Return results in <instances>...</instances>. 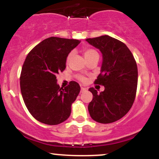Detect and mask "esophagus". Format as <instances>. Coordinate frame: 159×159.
Wrapping results in <instances>:
<instances>
[{"instance_id": "obj_1", "label": "esophagus", "mask_w": 159, "mask_h": 159, "mask_svg": "<svg viewBox=\"0 0 159 159\" xmlns=\"http://www.w3.org/2000/svg\"><path fill=\"white\" fill-rule=\"evenodd\" d=\"M87 91V89L84 88V87H81V93H84Z\"/></svg>"}]
</instances>
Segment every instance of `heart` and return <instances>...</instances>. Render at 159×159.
Here are the masks:
<instances>
[{"instance_id":"heart-1","label":"heart","mask_w":159,"mask_h":159,"mask_svg":"<svg viewBox=\"0 0 159 159\" xmlns=\"http://www.w3.org/2000/svg\"><path fill=\"white\" fill-rule=\"evenodd\" d=\"M84 57L86 59V58L90 57L96 55V54H98V53L96 50H94V49L86 48V49H84ZM72 53H70V54H69L68 55V57H67V61H69V60L71 59V57H72ZM78 78H79L80 81H86V78L84 77H83V76H79Z\"/></svg>"}]
</instances>
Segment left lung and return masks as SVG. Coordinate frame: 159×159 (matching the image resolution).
I'll use <instances>...</instances> for the list:
<instances>
[{
    "mask_svg": "<svg viewBox=\"0 0 159 159\" xmlns=\"http://www.w3.org/2000/svg\"><path fill=\"white\" fill-rule=\"evenodd\" d=\"M102 54L101 71L95 84L105 90L89 89L93 98L88 105L90 116L100 123H111L121 119L134 103L138 86V67L129 48L107 35L86 39Z\"/></svg>",
    "mask_w": 159,
    "mask_h": 159,
    "instance_id": "8db88e82",
    "label": "left lung"
}]
</instances>
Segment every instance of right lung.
I'll use <instances>...</instances> for the list:
<instances>
[{
    "label": "right lung",
    "instance_id": "1",
    "mask_svg": "<svg viewBox=\"0 0 159 159\" xmlns=\"http://www.w3.org/2000/svg\"><path fill=\"white\" fill-rule=\"evenodd\" d=\"M80 43L78 39L52 36L26 57L20 76L21 92L27 110L40 123L57 125L70 116L72 104L81 88L75 81L60 87L56 75L66 69L68 54Z\"/></svg>",
    "mask_w": 159,
    "mask_h": 159
}]
</instances>
